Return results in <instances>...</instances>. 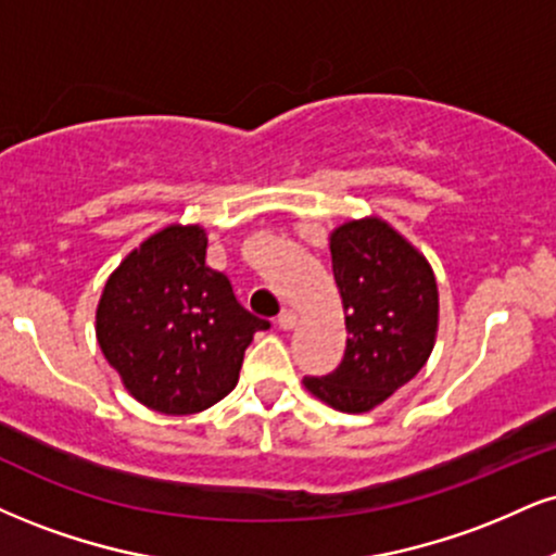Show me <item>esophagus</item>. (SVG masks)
I'll list each match as a JSON object with an SVG mask.
<instances>
[{"mask_svg":"<svg viewBox=\"0 0 556 556\" xmlns=\"http://www.w3.org/2000/svg\"><path fill=\"white\" fill-rule=\"evenodd\" d=\"M277 326L282 331H292L298 326V316L292 311H282V313H279V318H277Z\"/></svg>","mask_w":556,"mask_h":556,"instance_id":"obj_1","label":"esophagus"}]
</instances>
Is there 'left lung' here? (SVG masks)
Returning <instances> with one entry per match:
<instances>
[{
	"instance_id": "8db88e82",
	"label": "left lung",
	"mask_w": 556,
	"mask_h": 556,
	"mask_svg": "<svg viewBox=\"0 0 556 556\" xmlns=\"http://www.w3.org/2000/svg\"><path fill=\"white\" fill-rule=\"evenodd\" d=\"M329 249L350 337L337 370L303 386L331 409L365 414L430 359L440 324L438 282L425 253L376 214L333 227Z\"/></svg>"
}]
</instances>
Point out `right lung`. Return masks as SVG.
<instances>
[{"mask_svg": "<svg viewBox=\"0 0 556 556\" xmlns=\"http://www.w3.org/2000/svg\"><path fill=\"white\" fill-rule=\"evenodd\" d=\"M269 329L206 266V230L173 223L111 271L96 311L100 352L139 404L197 414L238 383L245 346Z\"/></svg>", "mask_w": 556, "mask_h": 556, "instance_id": "1", "label": "right lung"}]
</instances>
